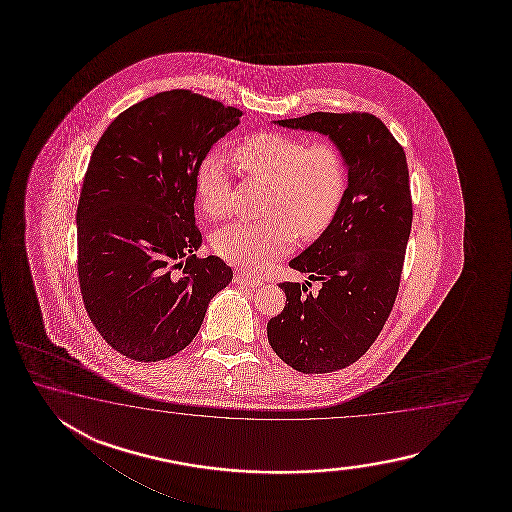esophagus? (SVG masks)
Listing matches in <instances>:
<instances>
[{"label": "esophagus", "mask_w": 512, "mask_h": 512, "mask_svg": "<svg viewBox=\"0 0 512 512\" xmlns=\"http://www.w3.org/2000/svg\"><path fill=\"white\" fill-rule=\"evenodd\" d=\"M234 283L247 285V287H258V285H261V280L254 278V276H249V274H245V272L238 271L234 274Z\"/></svg>", "instance_id": "1"}]
</instances>
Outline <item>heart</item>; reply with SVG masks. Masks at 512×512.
Wrapping results in <instances>:
<instances>
[{"label":"heart","mask_w":512,"mask_h":512,"mask_svg":"<svg viewBox=\"0 0 512 512\" xmlns=\"http://www.w3.org/2000/svg\"><path fill=\"white\" fill-rule=\"evenodd\" d=\"M232 157L243 174L269 181L265 212L271 216L219 229L212 247L223 260L247 271H265L291 251L294 232L311 241L333 223L348 188V161L337 144H307L289 133L260 131L236 142ZM230 188L223 155L207 153L196 172L199 207L212 218L225 216Z\"/></svg>","instance_id":"heart-1"}]
</instances>
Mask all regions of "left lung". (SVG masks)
Listing matches in <instances>:
<instances>
[{
    "mask_svg": "<svg viewBox=\"0 0 512 512\" xmlns=\"http://www.w3.org/2000/svg\"><path fill=\"white\" fill-rule=\"evenodd\" d=\"M276 124L329 135L348 161V188L333 223L289 263L320 291L280 283L287 302L267 338L293 370H344L379 337L399 293L414 218L406 155L371 113L316 111Z\"/></svg>",
    "mask_w": 512,
    "mask_h": 512,
    "instance_id": "left-lung-1",
    "label": "left lung"
}]
</instances>
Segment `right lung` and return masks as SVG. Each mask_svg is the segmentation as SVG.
Instances as JSON below:
<instances>
[{
  "instance_id": "obj_1",
  "label": "right lung",
  "mask_w": 512,
  "mask_h": 512,
  "mask_svg": "<svg viewBox=\"0 0 512 512\" xmlns=\"http://www.w3.org/2000/svg\"><path fill=\"white\" fill-rule=\"evenodd\" d=\"M240 117L188 89L163 91L122 111L91 153L77 208L78 283L100 337L128 359L185 349L232 282L221 258L194 254V201L197 166Z\"/></svg>"
}]
</instances>
